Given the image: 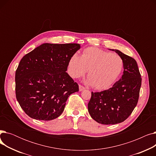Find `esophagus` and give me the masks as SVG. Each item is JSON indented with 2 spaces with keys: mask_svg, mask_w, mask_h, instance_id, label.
Segmentation results:
<instances>
[{
  "mask_svg": "<svg viewBox=\"0 0 156 156\" xmlns=\"http://www.w3.org/2000/svg\"><path fill=\"white\" fill-rule=\"evenodd\" d=\"M84 89H85V87L81 85H79V90H80V91H82V90H83Z\"/></svg>",
  "mask_w": 156,
  "mask_h": 156,
  "instance_id": "esophagus-1",
  "label": "esophagus"
}]
</instances>
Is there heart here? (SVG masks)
I'll return each mask as SVG.
<instances>
[{"mask_svg":"<svg viewBox=\"0 0 156 156\" xmlns=\"http://www.w3.org/2000/svg\"><path fill=\"white\" fill-rule=\"evenodd\" d=\"M124 62L119 55L96 47H89L81 57L74 54L69 62V72L75 78L83 76L87 70V83L101 90L108 88L118 79Z\"/></svg>","mask_w":156,"mask_h":156,"instance_id":"b5f03b06","label":"heart"}]
</instances>
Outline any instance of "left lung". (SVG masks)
<instances>
[{"mask_svg": "<svg viewBox=\"0 0 156 156\" xmlns=\"http://www.w3.org/2000/svg\"><path fill=\"white\" fill-rule=\"evenodd\" d=\"M112 51L123 59V75L109 89L92 92L88 104L91 117L102 125L118 124L129 116L137 104L142 84L136 61L118 50Z\"/></svg>", "mask_w": 156, "mask_h": 156, "instance_id": "1", "label": "left lung"}]
</instances>
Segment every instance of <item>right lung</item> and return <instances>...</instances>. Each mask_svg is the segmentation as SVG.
Segmentation results:
<instances>
[{"label": "right lung", "instance_id": "add662e5", "mask_svg": "<svg viewBox=\"0 0 156 156\" xmlns=\"http://www.w3.org/2000/svg\"><path fill=\"white\" fill-rule=\"evenodd\" d=\"M78 44H44L24 55L16 71V96L28 116L50 121L62 113L78 85L66 73Z\"/></svg>", "mask_w": 156, "mask_h": 156}]
</instances>
